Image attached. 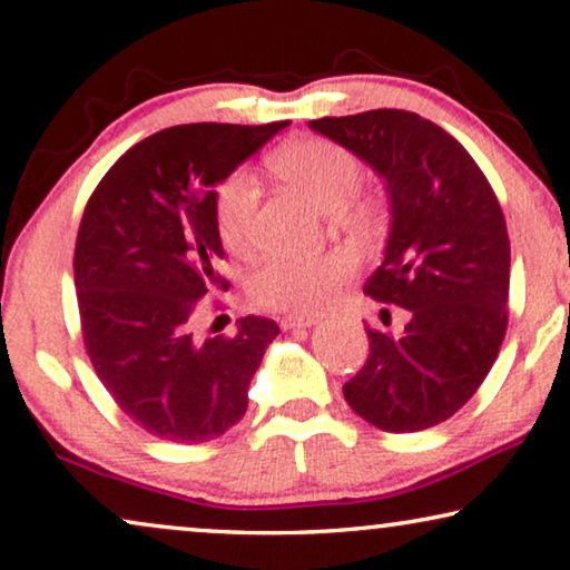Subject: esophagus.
Masks as SVG:
<instances>
[{
  "label": "esophagus",
  "instance_id": "1",
  "mask_svg": "<svg viewBox=\"0 0 570 570\" xmlns=\"http://www.w3.org/2000/svg\"><path fill=\"white\" fill-rule=\"evenodd\" d=\"M317 322L320 320L312 317V314H299V317H296V314H288V317L282 320V327L284 330H302V327H312V324H317Z\"/></svg>",
  "mask_w": 570,
  "mask_h": 570
}]
</instances>
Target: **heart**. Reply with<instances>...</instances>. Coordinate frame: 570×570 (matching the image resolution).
<instances>
[{"label": "heart", "instance_id": "obj_1", "mask_svg": "<svg viewBox=\"0 0 570 570\" xmlns=\"http://www.w3.org/2000/svg\"><path fill=\"white\" fill-rule=\"evenodd\" d=\"M284 183L294 185L324 213L345 207L363 185V161L342 144L324 137H299L278 147L268 159ZM261 189L246 169L230 171L215 193V223L230 253L253 248ZM352 274V258L330 253L320 258H268L250 276L253 302L268 309L309 314L327 306Z\"/></svg>", "mask_w": 570, "mask_h": 570}]
</instances>
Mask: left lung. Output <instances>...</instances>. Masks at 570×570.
I'll list each match as a JSON object with an SVG mask.
<instances>
[{
	"label": "left lung",
	"mask_w": 570,
	"mask_h": 570,
	"mask_svg": "<svg viewBox=\"0 0 570 570\" xmlns=\"http://www.w3.org/2000/svg\"><path fill=\"white\" fill-rule=\"evenodd\" d=\"M309 126L385 183L391 233L365 294L411 312L403 334L367 327L370 355L342 393L375 429L436 426L476 393L508 330L502 207L462 144L419 114L375 108Z\"/></svg>",
	"instance_id": "1"
}]
</instances>
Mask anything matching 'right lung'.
Instances as JSON below:
<instances>
[{"instance_id":"right-lung-1","label":"right lung","mask_w":570,"mask_h":570,"mask_svg":"<svg viewBox=\"0 0 570 570\" xmlns=\"http://www.w3.org/2000/svg\"><path fill=\"white\" fill-rule=\"evenodd\" d=\"M286 124L169 126L119 157L86 205L73 256L86 352L151 436L200 444L248 409L278 324L250 314L230 337L207 340L193 327L205 296L228 286L213 187Z\"/></svg>"}]
</instances>
